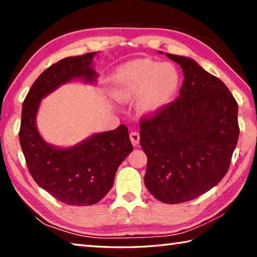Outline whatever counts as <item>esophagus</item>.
I'll list each match as a JSON object with an SVG mask.
<instances>
[{
	"instance_id": "34e87169",
	"label": "esophagus",
	"mask_w": 257,
	"mask_h": 257,
	"mask_svg": "<svg viewBox=\"0 0 257 257\" xmlns=\"http://www.w3.org/2000/svg\"><path fill=\"white\" fill-rule=\"evenodd\" d=\"M130 141H132L134 146H137L139 144V141H141V137H139V134L137 132H132L129 134Z\"/></svg>"
}]
</instances>
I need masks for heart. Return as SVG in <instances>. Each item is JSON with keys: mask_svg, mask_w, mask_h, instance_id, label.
<instances>
[{"mask_svg": "<svg viewBox=\"0 0 257 257\" xmlns=\"http://www.w3.org/2000/svg\"><path fill=\"white\" fill-rule=\"evenodd\" d=\"M180 73L171 63L138 60L124 64L112 77V94L119 101L141 96L139 110L151 113L173 101L180 88Z\"/></svg>", "mask_w": 257, "mask_h": 257, "instance_id": "b5f03b06", "label": "heart"}]
</instances>
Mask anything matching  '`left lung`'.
<instances>
[{
	"label": "left lung",
	"mask_w": 257,
	"mask_h": 257,
	"mask_svg": "<svg viewBox=\"0 0 257 257\" xmlns=\"http://www.w3.org/2000/svg\"><path fill=\"white\" fill-rule=\"evenodd\" d=\"M167 56L181 67L184 84L175 101L141 118V145L146 188L160 202L179 204L206 193L228 172L239 136L238 104L194 60Z\"/></svg>",
	"instance_id": "left-lung-1"
}]
</instances>
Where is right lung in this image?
I'll use <instances>...</instances> for the list:
<instances>
[{
	"label": "right lung",
	"instance_id": "obj_1",
	"mask_svg": "<svg viewBox=\"0 0 257 257\" xmlns=\"http://www.w3.org/2000/svg\"><path fill=\"white\" fill-rule=\"evenodd\" d=\"M95 54L69 56L52 64L35 80L23 104L19 141L29 173L38 186L68 205L87 206L101 201L112 188L119 165L133 151L124 124L66 150L46 144L36 129L42 97L73 78L94 81Z\"/></svg>",
	"mask_w": 257,
	"mask_h": 257
}]
</instances>
